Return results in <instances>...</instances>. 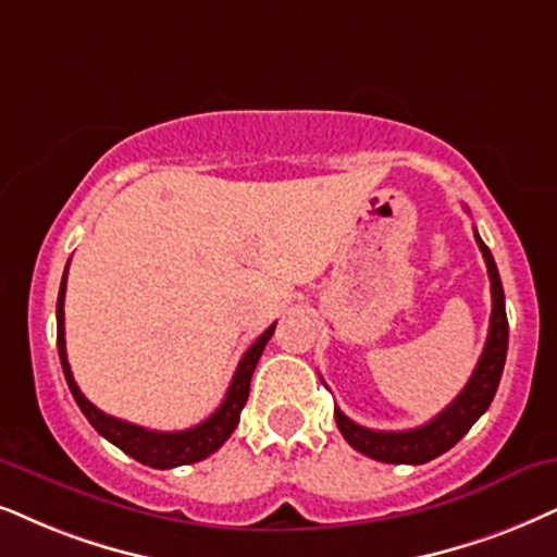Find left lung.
<instances>
[{
  "mask_svg": "<svg viewBox=\"0 0 557 557\" xmlns=\"http://www.w3.org/2000/svg\"><path fill=\"white\" fill-rule=\"evenodd\" d=\"M478 249L483 251L485 267H488L491 280V326L488 339H485L483 355L478 360L473 375H470L468 385L460 391L453 404L445 411H440L432 421L421 424L417 429H406V432H375V429L360 426L355 421L344 417L336 408L334 419L344 440L349 442L357 453L372 457L380 462H393V466H421V462L434 460L449 447H455L468 429L483 417L485 408L496 396L498 380H502L506 349H509V321H506V306H504V287L502 277H498L494 255L483 238L475 231Z\"/></svg>",
  "mask_w": 557,
  "mask_h": 557,
  "instance_id": "left-lung-1",
  "label": "left lung"
}]
</instances>
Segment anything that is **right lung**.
Masks as SVG:
<instances>
[{"label":"right lung","mask_w":557,"mask_h":557,"mask_svg":"<svg viewBox=\"0 0 557 557\" xmlns=\"http://www.w3.org/2000/svg\"><path fill=\"white\" fill-rule=\"evenodd\" d=\"M66 270H63L61 277V290H59V302H55V344H59V357H61V368L63 375H66L69 391L76 400V406L82 408V413L87 417L91 426L100 432L104 440L112 442L115 447H121L125 455H131L133 460L144 462L149 468H177V466H189V462H200L206 460L208 455H213L223 442L234 434V429L238 424V417H242V408L246 406V398H249V385H251V375H255V368L262 357V351L270 342V336L274 334L272 323L270 329L264 331L259 339L251 344L249 349L244 351L242 362L234 372V380H231L226 398L223 404L215 408L213 413L206 421L193 429H182V432H151L146 426H136L131 421L108 417V413L100 411L95 404H89L84 398V393L76 385V380L72 375V368H69L66 360V339H63V295H66Z\"/></svg>","instance_id":"obj_1"}]
</instances>
